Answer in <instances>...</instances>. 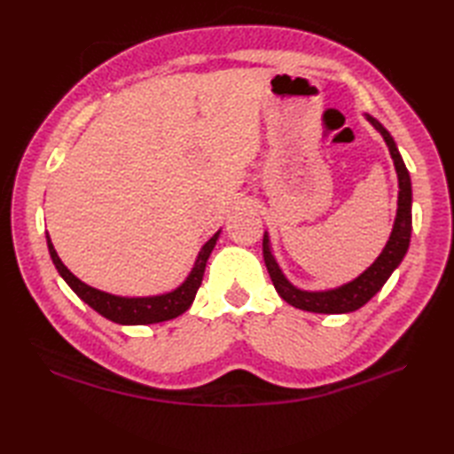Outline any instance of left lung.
<instances>
[{
  "label": "left lung",
  "mask_w": 454,
  "mask_h": 454,
  "mask_svg": "<svg viewBox=\"0 0 454 454\" xmlns=\"http://www.w3.org/2000/svg\"><path fill=\"white\" fill-rule=\"evenodd\" d=\"M366 119L372 122V127L382 134L384 142H387L390 156L394 160V166H396L398 183H400L396 222H394L388 244L382 249L379 259H376V262L369 269H366L361 277H356L351 283H347L340 288H333V291H325V293H306L286 281L285 275L281 273V269H278V265L275 262V257L271 255V249H269V238H267V234H263V259H265L269 277H271V281L275 285V291L278 293V296H281L285 302H288L294 308H301V310H306V312L345 314V312L359 310L361 306H364L376 293L380 291L384 283L388 281V277L392 275L394 269L400 265L403 255H406V252H408L410 236H411L410 173H408L406 163H403L396 144H394L388 130L384 129L379 121L369 117V114H366Z\"/></svg>",
  "instance_id": "1"
}]
</instances>
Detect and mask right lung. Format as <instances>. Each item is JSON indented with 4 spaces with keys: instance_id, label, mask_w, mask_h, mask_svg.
<instances>
[{
    "instance_id": "1",
    "label": "right lung",
    "mask_w": 454,
    "mask_h": 454,
    "mask_svg": "<svg viewBox=\"0 0 454 454\" xmlns=\"http://www.w3.org/2000/svg\"><path fill=\"white\" fill-rule=\"evenodd\" d=\"M218 234H220V230L208 239L205 246H202L200 254L195 262V267H192V271L187 277L185 283H183L179 288H176L173 293L161 294V296H148V298L114 296V294L98 291V288L82 283L80 278L72 275L70 269H67L60 262V257H58L56 249L51 242V236L48 234H46V244H48V252H51L52 263L56 265L58 273L62 275L64 281L70 285L72 291L78 294L85 304H90L95 312H99L101 316H105L107 320L114 322V324L142 325V324H156V322L173 320V317H177L179 314L189 310V306L192 304V301H195V294L202 283L207 259L216 246Z\"/></svg>"
}]
</instances>
